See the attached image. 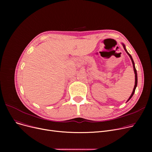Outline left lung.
<instances>
[{"mask_svg": "<svg viewBox=\"0 0 152 152\" xmlns=\"http://www.w3.org/2000/svg\"><path fill=\"white\" fill-rule=\"evenodd\" d=\"M122 45H123V47H124V50L126 52V53H127V55H128L129 56V57H130V58H131V61H132V65H133V68H134V73H135V85H134V89H133V91H132V94H131V96L129 97V98L128 99V100H127V102H128V101L132 98V97L133 96V95H134V92H135V89H136V87H137V74L136 69H135V64H134V60H133V59H132V57H131V55L127 51V50H126V49L125 45H124L123 43H122Z\"/></svg>", "mask_w": 152, "mask_h": 152, "instance_id": "8db88e82", "label": "left lung"}]
</instances>
